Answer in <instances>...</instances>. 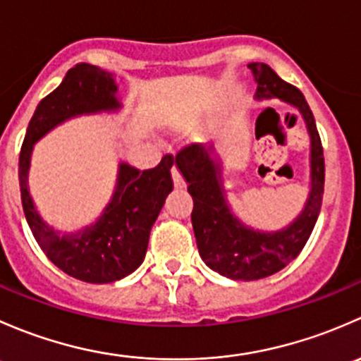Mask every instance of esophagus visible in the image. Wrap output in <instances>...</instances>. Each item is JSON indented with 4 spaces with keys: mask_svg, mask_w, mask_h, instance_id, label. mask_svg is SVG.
<instances>
[{
    "mask_svg": "<svg viewBox=\"0 0 361 361\" xmlns=\"http://www.w3.org/2000/svg\"><path fill=\"white\" fill-rule=\"evenodd\" d=\"M171 176H173V183H174V188H183V187H185V181H183V178H181L180 171H178L176 167H173V169H171Z\"/></svg>",
    "mask_w": 361,
    "mask_h": 361,
    "instance_id": "obj_1",
    "label": "esophagus"
}]
</instances>
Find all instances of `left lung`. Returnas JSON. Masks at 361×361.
I'll return each mask as SVG.
<instances>
[{"label": "left lung", "mask_w": 361, "mask_h": 361, "mask_svg": "<svg viewBox=\"0 0 361 361\" xmlns=\"http://www.w3.org/2000/svg\"><path fill=\"white\" fill-rule=\"evenodd\" d=\"M248 68L257 83L255 101L279 99L304 120L309 134V192L300 213L288 225L278 231H262L232 211L225 188L224 159L214 145H192L176 155L178 171L194 199L192 225L199 255L211 271L235 281H255L276 274L300 253L318 220L325 185L322 140L305 97L267 64L251 63Z\"/></svg>", "instance_id": "1"}]
</instances>
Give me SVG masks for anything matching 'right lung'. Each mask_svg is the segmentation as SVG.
<instances>
[{"mask_svg":"<svg viewBox=\"0 0 361 361\" xmlns=\"http://www.w3.org/2000/svg\"><path fill=\"white\" fill-rule=\"evenodd\" d=\"M122 108L111 73L92 64H76L36 106L19 157L20 197L36 243L56 267L94 285L118 281L143 264L152 227L173 190V155L147 171L120 160L110 201L96 220L73 232L57 231L39 214L29 192L31 155L35 145L61 123L83 115L118 113Z\"/></svg>","mask_w":361,"mask_h":361,"instance_id":"obj_1","label":"right lung"}]
</instances>
